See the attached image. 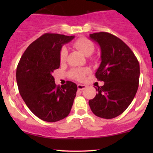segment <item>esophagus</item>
I'll use <instances>...</instances> for the list:
<instances>
[{
	"mask_svg": "<svg viewBox=\"0 0 153 153\" xmlns=\"http://www.w3.org/2000/svg\"><path fill=\"white\" fill-rule=\"evenodd\" d=\"M86 87V86L84 85V84H78V89H79V90H83V89H85Z\"/></svg>",
	"mask_w": 153,
	"mask_h": 153,
	"instance_id": "34e87169",
	"label": "esophagus"
}]
</instances>
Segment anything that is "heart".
I'll return each instance as SVG.
<instances>
[{
    "mask_svg": "<svg viewBox=\"0 0 153 153\" xmlns=\"http://www.w3.org/2000/svg\"><path fill=\"white\" fill-rule=\"evenodd\" d=\"M73 46L76 49H79L84 55L89 56L93 52L95 49L94 44L89 39L86 38H80L74 41ZM68 51L65 47H62L60 52V60L61 62L66 61ZM89 73V69H84V68H78V69H73L69 72V75L70 78L77 81H82L86 76V75Z\"/></svg>",
    "mask_w": 153,
    "mask_h": 153,
    "instance_id": "1",
    "label": "heart"
}]
</instances>
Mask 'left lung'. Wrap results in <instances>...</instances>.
<instances>
[{
	"label": "left lung",
	"instance_id": "obj_1",
	"mask_svg": "<svg viewBox=\"0 0 153 153\" xmlns=\"http://www.w3.org/2000/svg\"><path fill=\"white\" fill-rule=\"evenodd\" d=\"M91 40L101 48V62L95 72L102 86L89 101L96 116L111 119L121 115L129 106L138 88L140 66L135 55L123 41L104 32L90 34Z\"/></svg>",
	"mask_w": 153,
	"mask_h": 153
}]
</instances>
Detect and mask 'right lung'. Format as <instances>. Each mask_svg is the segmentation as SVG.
I'll return each mask as SVG.
<instances>
[{
	"mask_svg": "<svg viewBox=\"0 0 153 153\" xmlns=\"http://www.w3.org/2000/svg\"><path fill=\"white\" fill-rule=\"evenodd\" d=\"M75 36L45 33L23 54L16 71L18 90L34 115L47 122L64 119L70 112L78 86L72 81L56 86L52 76L60 67L62 46Z\"/></svg>",
	"mask_w": 153,
	"mask_h": 153,
	"instance_id": "obj_1",
	"label": "right lung"
}]
</instances>
